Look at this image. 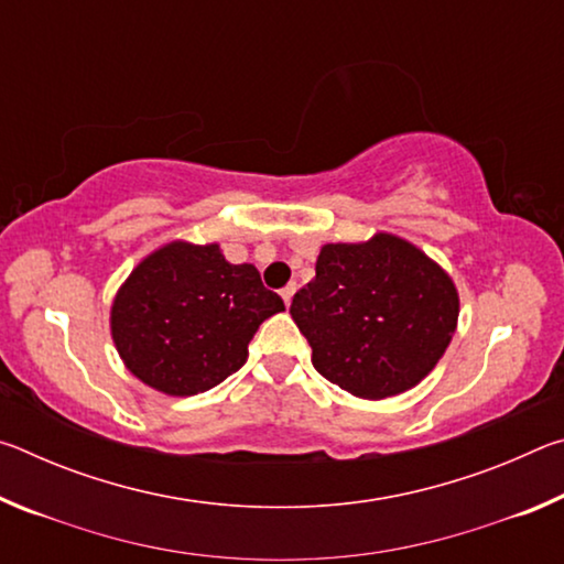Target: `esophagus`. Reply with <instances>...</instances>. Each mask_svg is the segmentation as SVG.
<instances>
[{"label":"esophagus","mask_w":564,"mask_h":564,"mask_svg":"<svg viewBox=\"0 0 564 564\" xmlns=\"http://www.w3.org/2000/svg\"><path fill=\"white\" fill-rule=\"evenodd\" d=\"M293 293H295V283H289V285H285V289L281 291V299H283V303H285V305H291V301H293Z\"/></svg>","instance_id":"obj_1"}]
</instances>
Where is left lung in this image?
I'll use <instances>...</instances> for the list:
<instances>
[{
  "mask_svg": "<svg viewBox=\"0 0 564 564\" xmlns=\"http://www.w3.org/2000/svg\"><path fill=\"white\" fill-rule=\"evenodd\" d=\"M291 316L333 386L362 400L415 388L451 346L457 285L408 238L321 246L316 279L293 295Z\"/></svg>",
  "mask_w": 564,
  "mask_h": 564,
  "instance_id": "obj_1",
  "label": "left lung"
}]
</instances>
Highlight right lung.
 <instances>
[{"mask_svg":"<svg viewBox=\"0 0 564 564\" xmlns=\"http://www.w3.org/2000/svg\"><path fill=\"white\" fill-rule=\"evenodd\" d=\"M281 311V295L263 289L253 263H228L218 243L174 238L119 285L109 330L133 378L188 398L236 373L261 323Z\"/></svg>","mask_w":564,"mask_h":564,"instance_id":"1","label":"right lung"}]
</instances>
